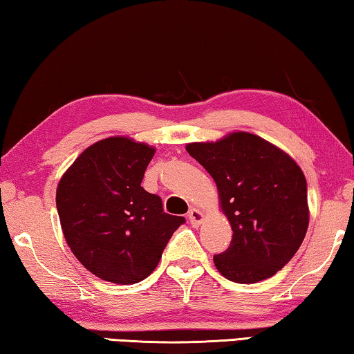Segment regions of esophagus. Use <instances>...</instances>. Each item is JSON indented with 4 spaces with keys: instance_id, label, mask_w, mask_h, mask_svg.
Returning <instances> with one entry per match:
<instances>
[{
    "instance_id": "1",
    "label": "esophagus",
    "mask_w": 354,
    "mask_h": 354,
    "mask_svg": "<svg viewBox=\"0 0 354 354\" xmlns=\"http://www.w3.org/2000/svg\"><path fill=\"white\" fill-rule=\"evenodd\" d=\"M188 219L193 227H199V224L202 223V219H204V215H202V212L198 210V208H191L189 213H188Z\"/></svg>"
}]
</instances>
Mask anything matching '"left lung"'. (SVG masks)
Listing matches in <instances>:
<instances>
[{
    "instance_id": "1",
    "label": "left lung",
    "mask_w": 354,
    "mask_h": 354,
    "mask_svg": "<svg viewBox=\"0 0 354 354\" xmlns=\"http://www.w3.org/2000/svg\"><path fill=\"white\" fill-rule=\"evenodd\" d=\"M187 152L210 174L232 232L213 262L225 279L254 283L282 270L309 225L308 183L301 167L263 138L235 131Z\"/></svg>"
}]
</instances>
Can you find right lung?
I'll list each match as a JSON object with an SVG mask.
<instances>
[{
  "mask_svg": "<svg viewBox=\"0 0 354 354\" xmlns=\"http://www.w3.org/2000/svg\"><path fill=\"white\" fill-rule=\"evenodd\" d=\"M155 153L147 144L114 136L92 144L56 189L61 227L86 270L103 281L136 283L158 265L167 241L185 223L141 187Z\"/></svg>",
  "mask_w": 354,
  "mask_h": 354,
  "instance_id": "obj_1",
  "label": "right lung"
}]
</instances>
